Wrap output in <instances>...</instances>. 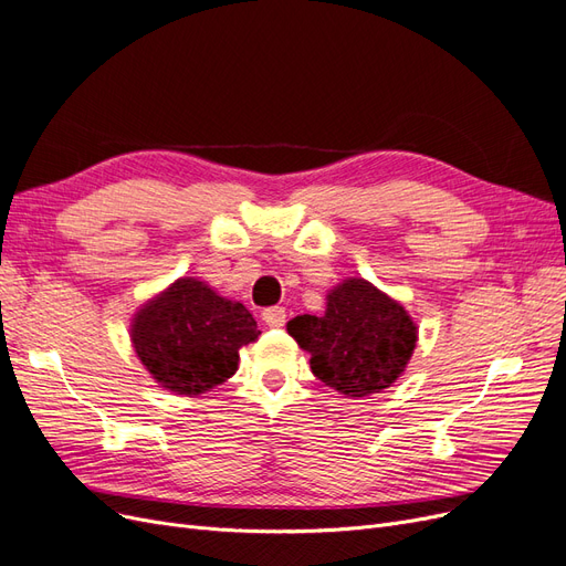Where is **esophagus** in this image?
Instances as JSON below:
<instances>
[{"label": "esophagus", "mask_w": 566, "mask_h": 566, "mask_svg": "<svg viewBox=\"0 0 566 566\" xmlns=\"http://www.w3.org/2000/svg\"><path fill=\"white\" fill-rule=\"evenodd\" d=\"M263 322H265L268 326H272V328H280V326H284V322H286V310H284V307H280V305L263 310Z\"/></svg>", "instance_id": "esophagus-1"}]
</instances>
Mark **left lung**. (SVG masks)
<instances>
[{
    "label": "left lung",
    "instance_id": "left-lung-1",
    "mask_svg": "<svg viewBox=\"0 0 566 566\" xmlns=\"http://www.w3.org/2000/svg\"><path fill=\"white\" fill-rule=\"evenodd\" d=\"M286 331L310 354L315 378L347 399H368L391 387L417 345L410 312L364 277L333 286L322 317H294Z\"/></svg>",
    "mask_w": 566,
    "mask_h": 566
}]
</instances>
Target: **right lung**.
Here are the masks:
<instances>
[{
	"instance_id": "1",
	"label": "right lung",
	"mask_w": 566,
	"mask_h": 566,
	"mask_svg": "<svg viewBox=\"0 0 566 566\" xmlns=\"http://www.w3.org/2000/svg\"><path fill=\"white\" fill-rule=\"evenodd\" d=\"M261 331L251 312L200 282L179 277L137 307L130 343L142 366L167 391L198 396L235 375L240 349Z\"/></svg>"
}]
</instances>
